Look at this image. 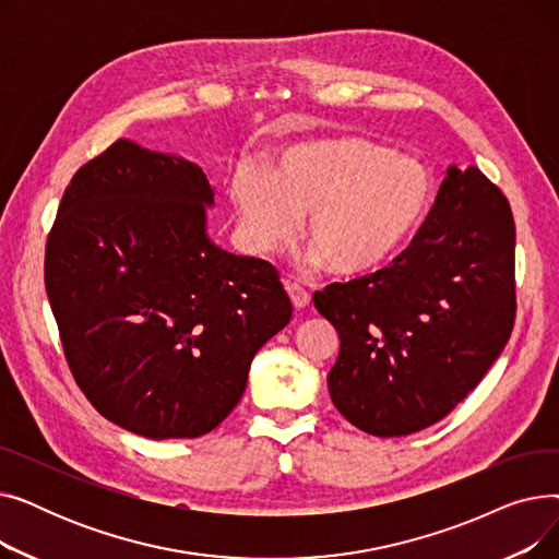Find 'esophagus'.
I'll use <instances>...</instances> for the list:
<instances>
[{"instance_id":"esophagus-1","label":"esophagus","mask_w":559,"mask_h":559,"mask_svg":"<svg viewBox=\"0 0 559 559\" xmlns=\"http://www.w3.org/2000/svg\"><path fill=\"white\" fill-rule=\"evenodd\" d=\"M285 289H287V295H289L292 306H295L297 310H301V308H306V306L310 304V295H308V292H306L304 287H299L297 283H289V281H285Z\"/></svg>"}]
</instances>
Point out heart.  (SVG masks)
<instances>
[{"label":"heart","mask_w":559,"mask_h":559,"mask_svg":"<svg viewBox=\"0 0 559 559\" xmlns=\"http://www.w3.org/2000/svg\"><path fill=\"white\" fill-rule=\"evenodd\" d=\"M233 209L253 249L274 253L308 215L314 262L340 276L385 267L417 238L435 199L430 167L394 146L356 138H312L285 146L274 174H238Z\"/></svg>","instance_id":"b5f03b06"}]
</instances>
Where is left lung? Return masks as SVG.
<instances>
[{
	"label": "left lung",
	"mask_w": 559,
	"mask_h": 559,
	"mask_svg": "<svg viewBox=\"0 0 559 559\" xmlns=\"http://www.w3.org/2000/svg\"><path fill=\"white\" fill-rule=\"evenodd\" d=\"M514 219L478 167L451 165L435 205L390 267L314 292L340 335L329 392L376 437L424 430L472 392L514 326Z\"/></svg>",
	"instance_id": "left-lung-1"
}]
</instances>
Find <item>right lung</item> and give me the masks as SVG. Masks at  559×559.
Instances as JSON below:
<instances>
[{
    "label": "right lung",
    "mask_w": 559,
    "mask_h": 559,
    "mask_svg": "<svg viewBox=\"0 0 559 559\" xmlns=\"http://www.w3.org/2000/svg\"><path fill=\"white\" fill-rule=\"evenodd\" d=\"M199 165L120 138L70 181L45 253L68 365L97 413L150 439H192L240 403L292 304L270 262L209 235Z\"/></svg>",
    "instance_id": "1"
}]
</instances>
